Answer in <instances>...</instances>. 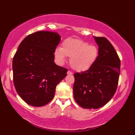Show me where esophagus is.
<instances>
[{
  "instance_id": "obj_1",
  "label": "esophagus",
  "mask_w": 135,
  "mask_h": 135,
  "mask_svg": "<svg viewBox=\"0 0 135 135\" xmlns=\"http://www.w3.org/2000/svg\"><path fill=\"white\" fill-rule=\"evenodd\" d=\"M67 74L68 75H73V73L71 72V71H70V70H68V72H67Z\"/></svg>"
}]
</instances>
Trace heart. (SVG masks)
<instances>
[{
    "mask_svg": "<svg viewBox=\"0 0 135 135\" xmlns=\"http://www.w3.org/2000/svg\"><path fill=\"white\" fill-rule=\"evenodd\" d=\"M55 56L60 64L66 61V56L70 57V65L78 71L87 70L93 66L97 59V46L78 38H69L62 42L60 49L55 50Z\"/></svg>",
    "mask_w": 135,
    "mask_h": 135,
    "instance_id": "b5f03b06",
    "label": "heart"
}]
</instances>
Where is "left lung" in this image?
<instances>
[{"label":"left lung","mask_w":135,"mask_h":135,"mask_svg":"<svg viewBox=\"0 0 135 135\" xmlns=\"http://www.w3.org/2000/svg\"><path fill=\"white\" fill-rule=\"evenodd\" d=\"M98 56L89 70L74 74L73 95L83 108L97 109L108 102L117 89L120 61L116 51L105 37H94Z\"/></svg>","instance_id":"1"}]
</instances>
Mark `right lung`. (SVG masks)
<instances>
[{"mask_svg":"<svg viewBox=\"0 0 135 135\" xmlns=\"http://www.w3.org/2000/svg\"><path fill=\"white\" fill-rule=\"evenodd\" d=\"M60 41L57 32H35L22 41L13 57L14 85L30 105L42 107L50 102L56 86L67 76V69L54 62Z\"/></svg>","mask_w":135,"mask_h":135,"instance_id":"add662e5","label":"right lung"}]
</instances>
